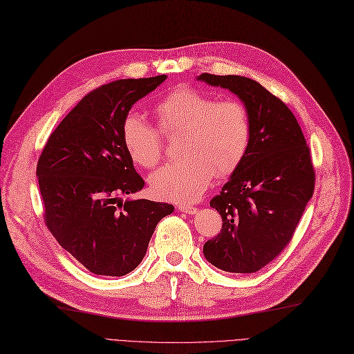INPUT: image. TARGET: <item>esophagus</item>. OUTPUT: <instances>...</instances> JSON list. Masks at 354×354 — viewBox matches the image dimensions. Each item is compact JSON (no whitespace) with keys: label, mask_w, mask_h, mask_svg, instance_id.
Instances as JSON below:
<instances>
[{"label":"esophagus","mask_w":354,"mask_h":354,"mask_svg":"<svg viewBox=\"0 0 354 354\" xmlns=\"http://www.w3.org/2000/svg\"><path fill=\"white\" fill-rule=\"evenodd\" d=\"M177 208L180 209V212L187 213V214H195L198 212V208L195 205H192V204H178Z\"/></svg>","instance_id":"obj_1"}]
</instances>
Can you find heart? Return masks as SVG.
I'll use <instances>...</instances> for the list:
<instances>
[{
	"mask_svg": "<svg viewBox=\"0 0 354 354\" xmlns=\"http://www.w3.org/2000/svg\"><path fill=\"white\" fill-rule=\"evenodd\" d=\"M158 128L129 111L122 120V141L133 164L153 168L164 156L165 137L183 133L180 162L150 176V189L160 199L187 203L204 194L214 176L226 177L241 165L250 149L253 125L247 106L218 100L196 88H178L153 106Z\"/></svg>",
	"mask_w": 354,
	"mask_h": 354,
	"instance_id": "b5f03b06",
	"label": "heart"
}]
</instances>
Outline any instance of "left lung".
<instances>
[{"label": "left lung", "mask_w": 354, "mask_h": 354, "mask_svg": "<svg viewBox=\"0 0 354 354\" xmlns=\"http://www.w3.org/2000/svg\"><path fill=\"white\" fill-rule=\"evenodd\" d=\"M199 80L241 98L253 133L241 165L209 205L222 229L204 244L207 261L226 272H256L288 245L314 192L310 147L286 104L257 82L241 75L204 73Z\"/></svg>", "instance_id": "left-lung-1"}]
</instances>
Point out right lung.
Segmentation results:
<instances>
[{
  "label": "right lung",
  "mask_w": 354,
  "mask_h": 354,
  "mask_svg": "<svg viewBox=\"0 0 354 354\" xmlns=\"http://www.w3.org/2000/svg\"><path fill=\"white\" fill-rule=\"evenodd\" d=\"M165 79H122L93 89L56 127L38 158L44 223L97 275L136 270L156 225L174 212L167 203L119 199L145 187L123 146L122 120Z\"/></svg>",
  "instance_id": "1"
}]
</instances>
